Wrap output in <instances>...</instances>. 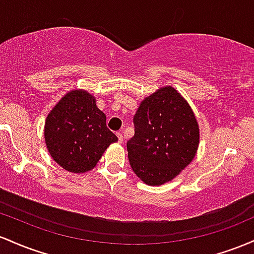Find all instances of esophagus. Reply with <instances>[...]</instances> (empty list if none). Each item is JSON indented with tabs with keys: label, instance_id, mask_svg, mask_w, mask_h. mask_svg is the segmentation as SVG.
<instances>
[{
	"label": "esophagus",
	"instance_id": "34e87169",
	"mask_svg": "<svg viewBox=\"0 0 254 254\" xmlns=\"http://www.w3.org/2000/svg\"><path fill=\"white\" fill-rule=\"evenodd\" d=\"M116 135H118V138H119V142L124 141V135H122V133L118 132V133H116Z\"/></svg>",
	"mask_w": 254,
	"mask_h": 254
}]
</instances>
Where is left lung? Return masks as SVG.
<instances>
[{
  "label": "left lung",
  "mask_w": 254,
  "mask_h": 254,
  "mask_svg": "<svg viewBox=\"0 0 254 254\" xmlns=\"http://www.w3.org/2000/svg\"><path fill=\"white\" fill-rule=\"evenodd\" d=\"M134 135L127 141L129 164L144 184L172 181L193 161L199 125L189 102L173 86H163L141 101Z\"/></svg>",
  "instance_id": "1"
}]
</instances>
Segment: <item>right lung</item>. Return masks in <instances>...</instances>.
Wrapping results in <instances>:
<instances>
[{
    "label": "right lung",
    "mask_w": 254,
    "mask_h": 254,
    "mask_svg": "<svg viewBox=\"0 0 254 254\" xmlns=\"http://www.w3.org/2000/svg\"><path fill=\"white\" fill-rule=\"evenodd\" d=\"M44 138L54 161L75 174L93 169L109 145L118 141L95 96L79 89L65 93L48 114Z\"/></svg>",
    "instance_id": "right-lung-1"
}]
</instances>
